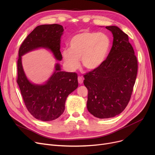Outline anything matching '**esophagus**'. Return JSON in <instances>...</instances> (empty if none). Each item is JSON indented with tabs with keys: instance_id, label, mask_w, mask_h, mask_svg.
<instances>
[{
	"instance_id": "1",
	"label": "esophagus",
	"mask_w": 155,
	"mask_h": 155,
	"mask_svg": "<svg viewBox=\"0 0 155 155\" xmlns=\"http://www.w3.org/2000/svg\"><path fill=\"white\" fill-rule=\"evenodd\" d=\"M83 81H84V78L82 77H78V82L80 84H82L83 83Z\"/></svg>"
}]
</instances>
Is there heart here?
Segmentation results:
<instances>
[{"mask_svg":"<svg viewBox=\"0 0 155 155\" xmlns=\"http://www.w3.org/2000/svg\"><path fill=\"white\" fill-rule=\"evenodd\" d=\"M109 37L102 32L82 31L69 40V49L61 52L66 68L74 71L80 67V58L88 70L99 68L106 60L110 48Z\"/></svg>","mask_w":155,"mask_h":155,"instance_id":"heart-1","label":"heart"}]
</instances>
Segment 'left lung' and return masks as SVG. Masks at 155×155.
<instances>
[{
    "instance_id": "1",
    "label": "left lung",
    "mask_w": 155,
    "mask_h": 155,
    "mask_svg": "<svg viewBox=\"0 0 155 155\" xmlns=\"http://www.w3.org/2000/svg\"><path fill=\"white\" fill-rule=\"evenodd\" d=\"M113 35L110 51L101 66L84 75L88 89L87 107L99 119L115 117L131 98L137 72V61L128 36L116 26L105 27Z\"/></svg>"
}]
</instances>
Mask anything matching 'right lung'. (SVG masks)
I'll use <instances>...</instances> for the list:
<instances>
[{
    "instance_id": "1",
    "label": "right lung",
    "mask_w": 155,
    "mask_h": 155,
    "mask_svg": "<svg viewBox=\"0 0 155 155\" xmlns=\"http://www.w3.org/2000/svg\"><path fill=\"white\" fill-rule=\"evenodd\" d=\"M63 31V27L57 24L38 26L24 39L19 50L17 82L28 111L42 121L53 120L63 113L67 97L78 87V76L76 73L61 71L60 64L56 63L53 73L46 82L33 83L24 71L22 56L45 49L51 52L56 60L61 61L60 41Z\"/></svg>"
}]
</instances>
